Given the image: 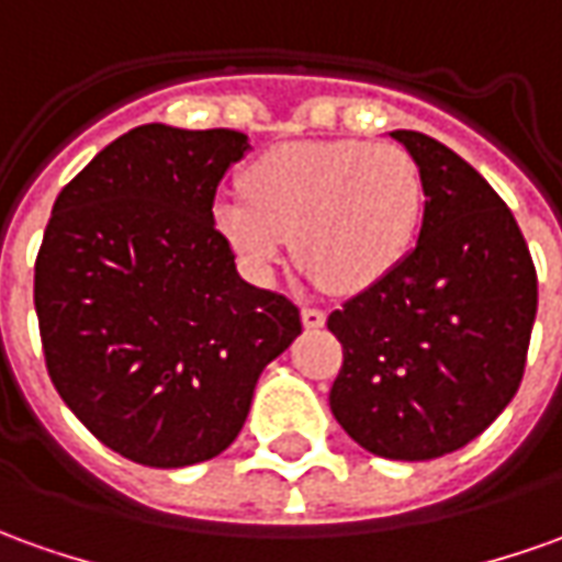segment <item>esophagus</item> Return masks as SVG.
I'll list each match as a JSON object with an SVG mask.
<instances>
[{
	"label": "esophagus",
	"mask_w": 562,
	"mask_h": 562,
	"mask_svg": "<svg viewBox=\"0 0 562 562\" xmlns=\"http://www.w3.org/2000/svg\"><path fill=\"white\" fill-rule=\"evenodd\" d=\"M301 323H304V329H323L326 326V313L316 311V307H304L301 311Z\"/></svg>",
	"instance_id": "1"
}]
</instances>
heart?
<instances>
[{
    "label": "heart",
    "mask_w": 562,
    "mask_h": 562,
    "mask_svg": "<svg viewBox=\"0 0 562 562\" xmlns=\"http://www.w3.org/2000/svg\"><path fill=\"white\" fill-rule=\"evenodd\" d=\"M243 193L217 196L212 221L246 273L267 280L292 236L311 280L345 295L403 265L425 215L422 169L393 144H280L246 169Z\"/></svg>",
    "instance_id": "1"
}]
</instances>
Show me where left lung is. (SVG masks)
<instances>
[{
    "label": "left lung",
    "instance_id": "obj_1",
    "mask_svg": "<svg viewBox=\"0 0 562 562\" xmlns=\"http://www.w3.org/2000/svg\"><path fill=\"white\" fill-rule=\"evenodd\" d=\"M425 178V215L406 261L341 311L345 347L329 406L347 437L391 461L449 456L520 387L538 280L502 196L458 153L391 132Z\"/></svg>",
    "mask_w": 562,
    "mask_h": 562
}]
</instances>
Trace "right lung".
I'll return each mask as SVG.
<instances>
[{
	"label": "right lung",
	"mask_w": 562,
	"mask_h": 562,
	"mask_svg": "<svg viewBox=\"0 0 562 562\" xmlns=\"http://www.w3.org/2000/svg\"><path fill=\"white\" fill-rule=\"evenodd\" d=\"M251 150L231 128L137 125L60 190L36 258V316L60 400L147 468L221 456L255 384L301 335L289 297L239 277L212 205Z\"/></svg>",
	"instance_id": "add662e5"
}]
</instances>
